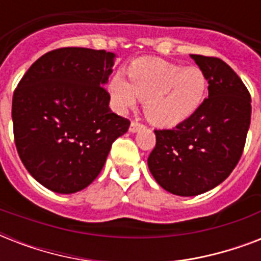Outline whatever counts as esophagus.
<instances>
[{"label":"esophagus","instance_id":"obj_1","mask_svg":"<svg viewBox=\"0 0 261 261\" xmlns=\"http://www.w3.org/2000/svg\"><path fill=\"white\" fill-rule=\"evenodd\" d=\"M143 128V124H141L139 122H137V120H134V122H131L130 124V131L131 133H137V131L142 130Z\"/></svg>","mask_w":261,"mask_h":261}]
</instances>
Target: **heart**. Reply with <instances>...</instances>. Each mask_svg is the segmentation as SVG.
<instances>
[{"label":"heart","instance_id":"1","mask_svg":"<svg viewBox=\"0 0 261 261\" xmlns=\"http://www.w3.org/2000/svg\"><path fill=\"white\" fill-rule=\"evenodd\" d=\"M122 75L111 80L108 90L120 112L143 100V112L153 124L174 127L190 119L206 97L207 79L199 67H182L160 58H139Z\"/></svg>","mask_w":261,"mask_h":261}]
</instances>
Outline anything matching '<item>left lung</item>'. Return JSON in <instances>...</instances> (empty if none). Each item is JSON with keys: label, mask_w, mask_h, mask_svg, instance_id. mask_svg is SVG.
I'll use <instances>...</instances> for the list:
<instances>
[{"label": "left lung", "mask_w": 261, "mask_h": 261, "mask_svg": "<svg viewBox=\"0 0 261 261\" xmlns=\"http://www.w3.org/2000/svg\"><path fill=\"white\" fill-rule=\"evenodd\" d=\"M191 58L206 75L208 97L174 128L154 130L155 147L147 159L155 181L178 196L221 184L241 159L251 124V94L234 70L214 57Z\"/></svg>", "instance_id": "8db88e82"}]
</instances>
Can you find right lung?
<instances>
[{"label": "right lung", "instance_id": "obj_1", "mask_svg": "<svg viewBox=\"0 0 261 261\" xmlns=\"http://www.w3.org/2000/svg\"><path fill=\"white\" fill-rule=\"evenodd\" d=\"M115 54L83 47L47 53L20 80L12 100L14 143L31 176L58 194L97 177L130 120L114 114L104 89Z\"/></svg>", "mask_w": 261, "mask_h": 261}]
</instances>
